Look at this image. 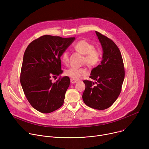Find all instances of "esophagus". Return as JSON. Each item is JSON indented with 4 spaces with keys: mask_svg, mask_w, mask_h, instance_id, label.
<instances>
[{
    "mask_svg": "<svg viewBox=\"0 0 149 149\" xmlns=\"http://www.w3.org/2000/svg\"><path fill=\"white\" fill-rule=\"evenodd\" d=\"M77 82V80H76V79H71V83H72V84H75V83H76Z\"/></svg>",
    "mask_w": 149,
    "mask_h": 149,
    "instance_id": "esophagus-1",
    "label": "esophagus"
}]
</instances>
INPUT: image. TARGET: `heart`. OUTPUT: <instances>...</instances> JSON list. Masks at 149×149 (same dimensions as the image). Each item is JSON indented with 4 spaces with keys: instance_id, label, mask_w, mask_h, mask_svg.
<instances>
[{
    "instance_id": "obj_1",
    "label": "heart",
    "mask_w": 149,
    "mask_h": 149,
    "mask_svg": "<svg viewBox=\"0 0 149 149\" xmlns=\"http://www.w3.org/2000/svg\"><path fill=\"white\" fill-rule=\"evenodd\" d=\"M74 47L75 50L84 55L83 62L90 68L96 66L101 59L100 52L94 49V46L87 42L81 40L77 42ZM62 61L65 64H68L69 61V53L67 51L63 52L62 55ZM87 71L84 68L71 67L65 71V75L74 79H78L83 75H86Z\"/></svg>"
}]
</instances>
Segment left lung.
Segmentation results:
<instances>
[{
	"instance_id": "8db88e82",
	"label": "left lung",
	"mask_w": 149,
	"mask_h": 149,
	"mask_svg": "<svg viewBox=\"0 0 149 149\" xmlns=\"http://www.w3.org/2000/svg\"><path fill=\"white\" fill-rule=\"evenodd\" d=\"M96 34L102 47V60L91 71L90 78L96 82L83 81L86 88L83 99L88 106L104 110L111 106L120 94L125 71L120 52L116 44L101 33L96 31Z\"/></svg>"
}]
</instances>
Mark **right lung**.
<instances>
[{
	"label": "right lung",
	"instance_id": "right-lung-1",
	"mask_svg": "<svg viewBox=\"0 0 149 149\" xmlns=\"http://www.w3.org/2000/svg\"><path fill=\"white\" fill-rule=\"evenodd\" d=\"M75 38L45 35L30 43L24 52L21 84L30 104L40 112H52L63 104L70 79L66 76L52 83V78L62 73L61 57Z\"/></svg>",
	"mask_w": 149,
	"mask_h": 149
}]
</instances>
